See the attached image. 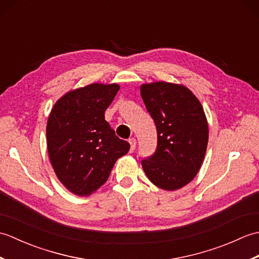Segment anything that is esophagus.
I'll return each instance as SVG.
<instances>
[{"mask_svg":"<svg viewBox=\"0 0 259 259\" xmlns=\"http://www.w3.org/2000/svg\"><path fill=\"white\" fill-rule=\"evenodd\" d=\"M129 144H130V150L134 151L136 148V139L135 138H130L129 139Z\"/></svg>","mask_w":259,"mask_h":259,"instance_id":"obj_1","label":"esophagus"}]
</instances>
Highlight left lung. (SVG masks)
Masks as SVG:
<instances>
[{
    "mask_svg": "<svg viewBox=\"0 0 259 259\" xmlns=\"http://www.w3.org/2000/svg\"><path fill=\"white\" fill-rule=\"evenodd\" d=\"M140 93L156 123L157 149L141 160L147 177L164 190H177L196 177L208 144V123L188 88L169 82L142 84Z\"/></svg>",
    "mask_w": 259,
    "mask_h": 259,
    "instance_id": "obj_1",
    "label": "left lung"
}]
</instances>
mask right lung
Wrapping results in <instances>:
<instances>
[{
	"mask_svg": "<svg viewBox=\"0 0 259 259\" xmlns=\"http://www.w3.org/2000/svg\"><path fill=\"white\" fill-rule=\"evenodd\" d=\"M119 89L117 83H92L69 91L49 115V158L59 180L74 195L89 196L100 188L130 149L104 119Z\"/></svg>",
	"mask_w": 259,
	"mask_h": 259,
	"instance_id": "add662e5",
	"label": "right lung"
}]
</instances>
